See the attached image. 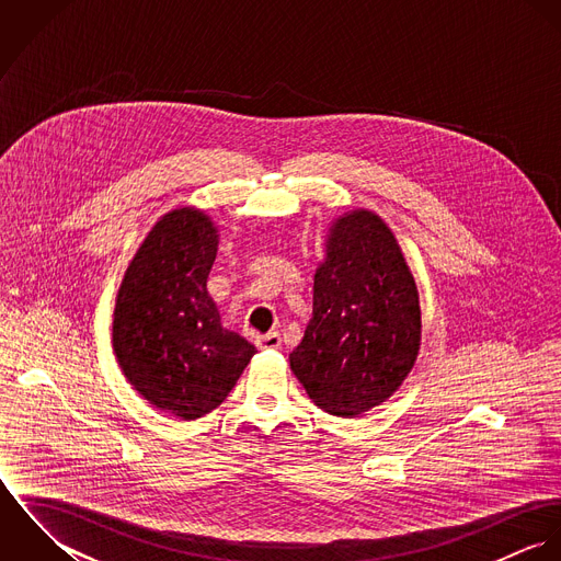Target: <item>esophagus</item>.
<instances>
[{
    "instance_id": "obj_1",
    "label": "esophagus",
    "mask_w": 561,
    "mask_h": 561,
    "mask_svg": "<svg viewBox=\"0 0 561 561\" xmlns=\"http://www.w3.org/2000/svg\"><path fill=\"white\" fill-rule=\"evenodd\" d=\"M259 345H261V347H272V350H276V347L283 345V336H280L278 332H267V334L259 336Z\"/></svg>"
}]
</instances>
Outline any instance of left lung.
<instances>
[{
	"label": "left lung",
	"instance_id": "obj_1",
	"mask_svg": "<svg viewBox=\"0 0 561 561\" xmlns=\"http://www.w3.org/2000/svg\"><path fill=\"white\" fill-rule=\"evenodd\" d=\"M419 345V291L393 231L369 209L339 216L291 371L323 412L352 419L400 389Z\"/></svg>",
	"mask_w": 561,
	"mask_h": 561
}]
</instances>
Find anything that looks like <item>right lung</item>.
<instances>
[{"mask_svg": "<svg viewBox=\"0 0 561 561\" xmlns=\"http://www.w3.org/2000/svg\"><path fill=\"white\" fill-rule=\"evenodd\" d=\"M218 241L205 211L163 214L116 294L112 345L125 378L149 403L185 421L227 400L256 352L222 325L207 291Z\"/></svg>", "mask_w": 561, "mask_h": 561, "instance_id": "right-lung-1", "label": "right lung"}]
</instances>
